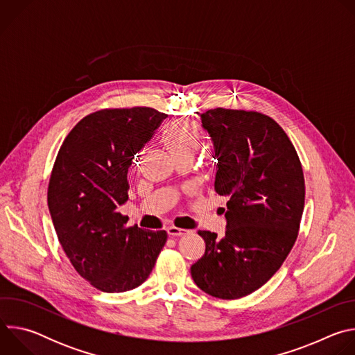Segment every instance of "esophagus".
<instances>
[{"label":"esophagus","instance_id":"34e87169","mask_svg":"<svg viewBox=\"0 0 355 355\" xmlns=\"http://www.w3.org/2000/svg\"><path fill=\"white\" fill-rule=\"evenodd\" d=\"M167 233H168V236H171V237H180V236L187 234L188 230L180 229V227H175V226H170V227L167 229Z\"/></svg>","mask_w":355,"mask_h":355}]
</instances>
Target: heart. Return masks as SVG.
Listing matches in <instances>:
<instances>
[{
    "mask_svg": "<svg viewBox=\"0 0 355 355\" xmlns=\"http://www.w3.org/2000/svg\"><path fill=\"white\" fill-rule=\"evenodd\" d=\"M163 139L174 159H191L200 144V132L189 121L171 122L164 128Z\"/></svg>",
    "mask_w": 355,
    "mask_h": 355,
    "instance_id": "b5f03b06",
    "label": "heart"
}]
</instances>
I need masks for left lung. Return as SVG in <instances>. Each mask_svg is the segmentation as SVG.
Returning a JSON list of instances; mask_svg holds the SVG:
<instances>
[{"label": "left lung", "mask_w": 355, "mask_h": 355, "mask_svg": "<svg viewBox=\"0 0 355 355\" xmlns=\"http://www.w3.org/2000/svg\"><path fill=\"white\" fill-rule=\"evenodd\" d=\"M202 126L215 144V191L226 196L225 236L199 230L205 254L191 267L193 282L219 299L261 288L292 250L305 207V178L296 150L270 116L209 110Z\"/></svg>", "instance_id": "8db88e82"}]
</instances>
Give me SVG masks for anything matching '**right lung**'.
<instances>
[{
    "mask_svg": "<svg viewBox=\"0 0 355 355\" xmlns=\"http://www.w3.org/2000/svg\"><path fill=\"white\" fill-rule=\"evenodd\" d=\"M166 114L148 107L99 110L64 139L47 188L58 239L74 270L103 292L141 285L167 241L166 230L128 227V168Z\"/></svg>",
    "mask_w": 355,
    "mask_h": 355,
    "instance_id": "right-lung-1",
    "label": "right lung"
}]
</instances>
